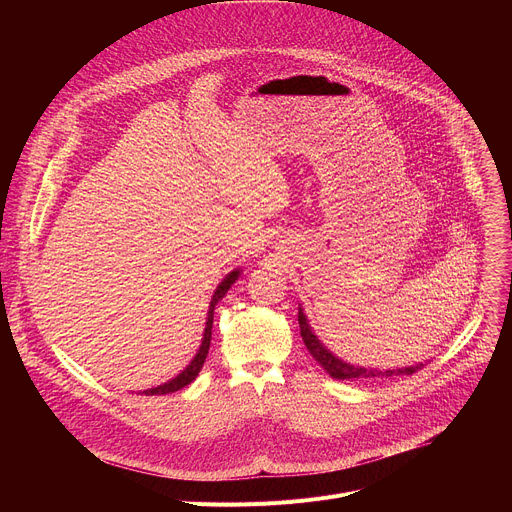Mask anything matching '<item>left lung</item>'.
<instances>
[{"label": "left lung", "mask_w": 512, "mask_h": 512, "mask_svg": "<svg viewBox=\"0 0 512 512\" xmlns=\"http://www.w3.org/2000/svg\"><path fill=\"white\" fill-rule=\"evenodd\" d=\"M299 328H301V336H303L307 351L313 355V359L321 367H324L332 375L334 380H351V382L353 380H386V378H394V375H411L423 367V363H419V365L398 367V369H373V367H359V365L344 363L342 359L332 355L328 348L321 344V340L313 334L301 307H299Z\"/></svg>", "instance_id": "obj_1"}]
</instances>
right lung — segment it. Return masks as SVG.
<instances>
[{
	"label": "right lung",
	"mask_w": 512,
	"mask_h": 512,
	"mask_svg": "<svg viewBox=\"0 0 512 512\" xmlns=\"http://www.w3.org/2000/svg\"><path fill=\"white\" fill-rule=\"evenodd\" d=\"M238 276H240V270L230 272V274L220 282V286L215 288L213 297H211V303H209V311H207V321H205L203 340H201V346H199L197 355L193 357V361L188 363V365H186V367L176 375V378H172L170 382L161 384V386H157V388H149V390H145V392H143L145 396H159V394H170V392H176V390H180V388L188 386V384H191V382L197 378L199 371H201V367H203V363H205V359H207V353H209V344H211V326H213V309H215V305H218V303L222 301V297H224V294L228 292V288L238 280Z\"/></svg>",
	"instance_id": "obj_1"
}]
</instances>
